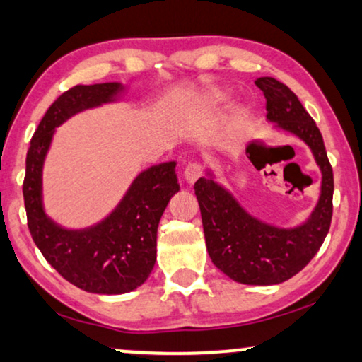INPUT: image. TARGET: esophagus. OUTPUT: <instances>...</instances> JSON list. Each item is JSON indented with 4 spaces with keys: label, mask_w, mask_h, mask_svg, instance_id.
Wrapping results in <instances>:
<instances>
[{
    "label": "esophagus",
    "mask_w": 362,
    "mask_h": 362,
    "mask_svg": "<svg viewBox=\"0 0 362 362\" xmlns=\"http://www.w3.org/2000/svg\"><path fill=\"white\" fill-rule=\"evenodd\" d=\"M202 173H204V168L200 163H189L184 170V178L187 184H195V180L202 177Z\"/></svg>",
    "instance_id": "34e87169"
}]
</instances>
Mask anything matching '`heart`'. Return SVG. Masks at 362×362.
Returning a JSON list of instances; mask_svg holds the SVG:
<instances>
[{
	"mask_svg": "<svg viewBox=\"0 0 362 362\" xmlns=\"http://www.w3.org/2000/svg\"><path fill=\"white\" fill-rule=\"evenodd\" d=\"M210 102H212V103H222V102H226V97H223V95H215V97L210 98Z\"/></svg>",
	"mask_w": 362,
	"mask_h": 362,
	"instance_id": "obj_1",
	"label": "heart"
}]
</instances>
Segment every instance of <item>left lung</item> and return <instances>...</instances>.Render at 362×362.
Wrapping results in <instances>:
<instances>
[{"instance_id":"left-lung-1","label":"left lung","mask_w":362,"mask_h":362,"mask_svg":"<svg viewBox=\"0 0 362 362\" xmlns=\"http://www.w3.org/2000/svg\"><path fill=\"white\" fill-rule=\"evenodd\" d=\"M267 100V120L296 135L310 148L321 168V195L309 218L297 227L282 228L250 215L214 173L195 182L202 214L205 244L217 269L240 284H281L310 262L326 239L332 218L334 177L326 147L315 122L291 88L271 76L255 80Z\"/></svg>"}]
</instances>
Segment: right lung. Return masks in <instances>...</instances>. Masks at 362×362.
<instances>
[{"label":"right lung","instance_id":"add662e5","mask_svg":"<svg viewBox=\"0 0 362 362\" xmlns=\"http://www.w3.org/2000/svg\"><path fill=\"white\" fill-rule=\"evenodd\" d=\"M122 83L76 85L54 100L31 139L23 182L30 234L63 279L93 294H125L147 281L157 259V228L172 195L180 190L175 162L136 175L112 214L86 228H65L43 207V163L54 128L76 113L117 102Z\"/></svg>","mask_w":362,"mask_h":362}]
</instances>
